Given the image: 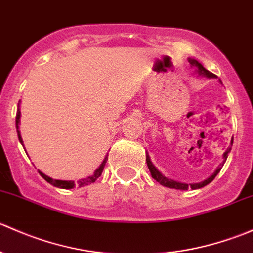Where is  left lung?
Instances as JSON below:
<instances>
[{
    "label": "left lung",
    "mask_w": 253,
    "mask_h": 253,
    "mask_svg": "<svg viewBox=\"0 0 253 253\" xmlns=\"http://www.w3.org/2000/svg\"><path fill=\"white\" fill-rule=\"evenodd\" d=\"M188 62H190L191 67L195 68V73L198 76H202V77H207V78H218L215 75H213L211 72H209L208 70H206L205 67H203V65L201 62H198L197 60H195V58H188ZM219 82L221 83V81L219 79ZM231 145H233V139H231ZM231 150V147H229L228 149L224 152L223 154V163H221L220 165H219L218 168H216L215 171L213 172L211 176H209L208 178H206V180L201 181V182H196V183H186V182H180V181H176V180H172V178H169L167 177L163 172H160L159 170L155 168V165L153 164L152 160H150V157L149 154H148L147 152H145V160H147V165H148V169H149L150 171V175H152V177L154 178L157 182H159L160 185L165 186V187H170V188H175V190H181V191H185L187 190V188H192V190H197V188H202L205 187L206 185H208L209 182H211V181L215 178V176L219 174V171L221 170V168H223L224 163L226 162V159H228V154L230 153Z\"/></svg>",
    "instance_id": "1"
}]
</instances>
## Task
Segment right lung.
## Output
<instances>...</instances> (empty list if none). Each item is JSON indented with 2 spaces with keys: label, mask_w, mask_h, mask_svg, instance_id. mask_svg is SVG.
<instances>
[{
  "label": "right lung",
  "mask_w": 253,
  "mask_h": 253,
  "mask_svg": "<svg viewBox=\"0 0 253 253\" xmlns=\"http://www.w3.org/2000/svg\"><path fill=\"white\" fill-rule=\"evenodd\" d=\"M19 104H20V100H19ZM19 104H18V110H17V116H16V128H17V133H18V139H19V142L22 143L23 148H24V144H23V139H22V136H20V131H19V124H20ZM24 150H25V148H24ZM25 153H27V152H25ZM106 160H108V155L104 158L103 163L99 165V168L95 170V171H94L93 175L88 176V177H85V178H81V180H78L77 182H76V181H72V180H55V178H52V177H50V176L45 175L44 172H42L40 170H39V174L42 175V177H44L48 183H51L52 186H55V187L65 188V190H70V188H73V187H83V186L90 185V183L95 182L96 178H98L99 176L101 175V172H103L104 167H105V164H106Z\"/></svg>",
  "instance_id": "right-lung-1"
}]
</instances>
